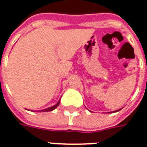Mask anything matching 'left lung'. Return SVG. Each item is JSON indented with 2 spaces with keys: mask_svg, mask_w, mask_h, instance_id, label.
<instances>
[{
  "mask_svg": "<svg viewBox=\"0 0 147 147\" xmlns=\"http://www.w3.org/2000/svg\"><path fill=\"white\" fill-rule=\"evenodd\" d=\"M120 110H121V109H120ZM115 110V111H113V113H115V112H117V111H119V110Z\"/></svg>",
  "mask_w": 147,
  "mask_h": 147,
  "instance_id": "obj_1",
  "label": "left lung"
}]
</instances>
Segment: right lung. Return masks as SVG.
<instances>
[{
	"label": "right lung",
	"mask_w": 147,
	"mask_h": 147,
	"mask_svg": "<svg viewBox=\"0 0 147 147\" xmlns=\"http://www.w3.org/2000/svg\"><path fill=\"white\" fill-rule=\"evenodd\" d=\"M59 102H60V99L58 101V102L56 104H55L54 106H52L51 107H49V108H46V109H44V110H37V112H49V111H51V110H54L55 108L57 107L59 105Z\"/></svg>",
	"instance_id": "1"
}]
</instances>
